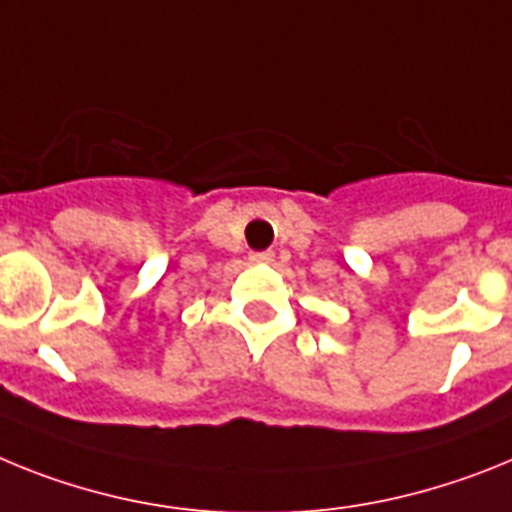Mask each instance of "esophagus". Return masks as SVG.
<instances>
[{
	"label": "esophagus",
	"instance_id": "esophagus-1",
	"mask_svg": "<svg viewBox=\"0 0 512 512\" xmlns=\"http://www.w3.org/2000/svg\"><path fill=\"white\" fill-rule=\"evenodd\" d=\"M273 252H255V255H252V260L255 262H273Z\"/></svg>",
	"mask_w": 512,
	"mask_h": 512
}]
</instances>
